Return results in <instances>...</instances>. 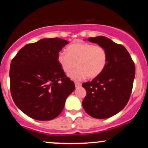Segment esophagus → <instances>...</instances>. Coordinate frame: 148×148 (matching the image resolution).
Segmentation results:
<instances>
[{"mask_svg":"<svg viewBox=\"0 0 148 148\" xmlns=\"http://www.w3.org/2000/svg\"><path fill=\"white\" fill-rule=\"evenodd\" d=\"M81 86V84H80V83H78V82H76L75 83V87L77 88H79V87H80V86Z\"/></svg>","mask_w":148,"mask_h":148,"instance_id":"esophagus-1","label":"esophagus"}]
</instances>
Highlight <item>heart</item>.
<instances>
[{"instance_id": "b5f03b06", "label": "heart", "mask_w": 148, "mask_h": 148, "mask_svg": "<svg viewBox=\"0 0 148 148\" xmlns=\"http://www.w3.org/2000/svg\"><path fill=\"white\" fill-rule=\"evenodd\" d=\"M67 52H59L57 60L61 68L72 80L82 81L88 77L93 79L102 74L108 63V53L101 46L87 42H74L67 48Z\"/></svg>"}]
</instances>
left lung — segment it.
Masks as SVG:
<instances>
[{
	"instance_id": "8db88e82",
	"label": "left lung",
	"mask_w": 148,
	"mask_h": 148,
	"mask_svg": "<svg viewBox=\"0 0 148 148\" xmlns=\"http://www.w3.org/2000/svg\"><path fill=\"white\" fill-rule=\"evenodd\" d=\"M88 40L106 49L108 63L101 75L82 84L87 92L82 105L92 118H108L122 111L130 99L135 64L125 47L108 37H89Z\"/></svg>"
}]
</instances>
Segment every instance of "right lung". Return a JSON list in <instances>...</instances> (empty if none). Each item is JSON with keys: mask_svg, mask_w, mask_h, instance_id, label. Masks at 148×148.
I'll return each mask as SVG.
<instances>
[{"mask_svg": "<svg viewBox=\"0 0 148 148\" xmlns=\"http://www.w3.org/2000/svg\"><path fill=\"white\" fill-rule=\"evenodd\" d=\"M69 42L45 38L28 44L10 64V92L22 112L37 120H51L63 110L66 99L75 89L57 60Z\"/></svg>", "mask_w": 148, "mask_h": 148, "instance_id": "1", "label": "right lung"}]
</instances>
